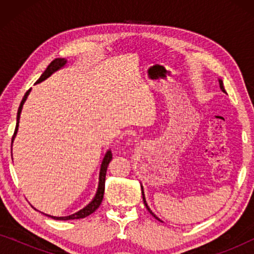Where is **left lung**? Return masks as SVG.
I'll return each mask as SVG.
<instances>
[{"instance_id": "left-lung-1", "label": "left lung", "mask_w": 254, "mask_h": 254, "mask_svg": "<svg viewBox=\"0 0 254 254\" xmlns=\"http://www.w3.org/2000/svg\"><path fill=\"white\" fill-rule=\"evenodd\" d=\"M218 83H220V88H221V90H222V91H223V92H225V90H224V86H223V82H222V81H221V79H218ZM141 190H142V197H143V202H144V204H145V207H147V209H148L149 211H150V214H151V215H154V217H156V218H157V220H159V218H158L157 216H155V214H152V211H151L150 209H149V207L147 206V202H145V199H144V194H143V189H142V187H141Z\"/></svg>"}]
</instances>
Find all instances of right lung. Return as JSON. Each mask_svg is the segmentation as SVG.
Here are the masks:
<instances>
[{"label": "right lung", "mask_w": 254, "mask_h": 254, "mask_svg": "<svg viewBox=\"0 0 254 254\" xmlns=\"http://www.w3.org/2000/svg\"><path fill=\"white\" fill-rule=\"evenodd\" d=\"M64 59H55L50 64V65L46 68V70L44 71V74L40 76V78L38 79L37 83H39L41 81H44V79H46L48 76H50L52 72L58 70L59 68H61L62 65H64L65 64ZM30 93V90H27L25 96H24V98L22 100V103H20V105L18 107V112H17V124H16V128H15V133L12 135V141L13 138H15V135L17 133V129H18V124H19V117H20V112H22V107H23V104L25 102L27 96H29ZM112 161V152L111 151H107L105 157H104V161L102 163V169H100V175H99V186H98V190H97V194L95 196V199L92 200L91 203H89L88 206L85 208H83L82 210L77 211V213L70 215V216H65V217H55V216H51L52 218H54V220H60V221H67V220H77V218H84L86 216H89V215H91L93 211H96V209H98V207L100 206V203H102L103 201V197H104V190H105V178H106V171H107V166H109L110 162ZM48 216V215H47Z\"/></svg>", "instance_id": "add662e5"}]
</instances>
